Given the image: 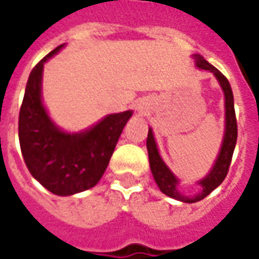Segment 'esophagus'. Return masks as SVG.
I'll list each match as a JSON object with an SVG mask.
<instances>
[{
  "instance_id": "34e87169",
  "label": "esophagus",
  "mask_w": 259,
  "mask_h": 259,
  "mask_svg": "<svg viewBox=\"0 0 259 259\" xmlns=\"http://www.w3.org/2000/svg\"><path fill=\"white\" fill-rule=\"evenodd\" d=\"M137 109H139L140 112H144V109H146V107H144V105H141V104H139V107H137Z\"/></svg>"
}]
</instances>
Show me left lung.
<instances>
[{
	"mask_svg": "<svg viewBox=\"0 0 259 259\" xmlns=\"http://www.w3.org/2000/svg\"><path fill=\"white\" fill-rule=\"evenodd\" d=\"M191 58L194 59L195 68L209 70L215 76L225 97V132H223L222 144H221L218 157L215 159V163L212 165L211 170L202 179L197 180L200 190L193 195H185L179 190L180 179L169 169V166L161 157L151 127H148V136H147V151H148V159H150V169L159 190L170 198L187 202V204H193L205 198L206 195L215 190L225 180L230 162H232L236 141H237V122H236V113H234L233 91H232L229 80L215 66H212L208 61H205L204 57H201L200 54H193Z\"/></svg>",
	"mask_w": 259,
	"mask_h": 259,
	"instance_id": "1",
	"label": "left lung"
}]
</instances>
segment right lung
<instances>
[{
    "instance_id": "obj_1",
    "label": "right lung",
    "mask_w": 259,
    "mask_h": 259,
    "mask_svg": "<svg viewBox=\"0 0 259 259\" xmlns=\"http://www.w3.org/2000/svg\"><path fill=\"white\" fill-rule=\"evenodd\" d=\"M57 47L33 68L19 113V143L31 176L53 194L68 197L100 182L133 111L109 113L79 132L59 127L42 102V72Z\"/></svg>"
}]
</instances>
